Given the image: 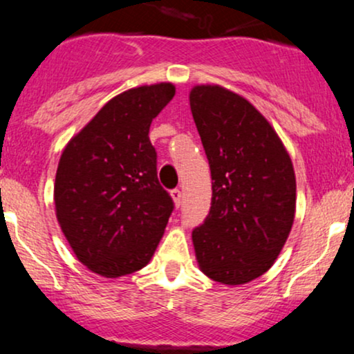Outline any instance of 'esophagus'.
<instances>
[{
  "instance_id": "34e87169",
  "label": "esophagus",
  "mask_w": 354,
  "mask_h": 354,
  "mask_svg": "<svg viewBox=\"0 0 354 354\" xmlns=\"http://www.w3.org/2000/svg\"><path fill=\"white\" fill-rule=\"evenodd\" d=\"M171 198H173V201H174V206H178V208H180V205H181V198H183V194H181V191L180 189H171Z\"/></svg>"
}]
</instances>
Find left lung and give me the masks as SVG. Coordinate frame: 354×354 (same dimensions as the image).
Masks as SVG:
<instances>
[{"instance_id":"1","label":"left lung","mask_w":354,"mask_h":354,"mask_svg":"<svg viewBox=\"0 0 354 354\" xmlns=\"http://www.w3.org/2000/svg\"><path fill=\"white\" fill-rule=\"evenodd\" d=\"M189 106L213 180L208 216L193 230L198 265L213 281L250 283L273 266L293 226V163L273 126L236 93L200 84Z\"/></svg>"}]
</instances>
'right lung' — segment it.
Masks as SVG:
<instances>
[{"label": "right lung", "mask_w": 354, "mask_h": 354, "mask_svg": "<svg viewBox=\"0 0 354 354\" xmlns=\"http://www.w3.org/2000/svg\"><path fill=\"white\" fill-rule=\"evenodd\" d=\"M174 96L171 83L109 100L59 158L56 218L76 258L104 278L146 266L174 208L158 181L149 126Z\"/></svg>", "instance_id": "right-lung-1"}]
</instances>
